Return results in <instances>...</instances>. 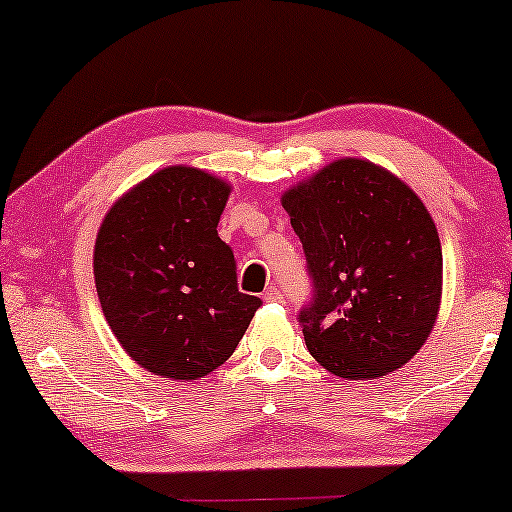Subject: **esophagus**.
Here are the masks:
<instances>
[{
	"label": "esophagus",
	"mask_w": 512,
	"mask_h": 512,
	"mask_svg": "<svg viewBox=\"0 0 512 512\" xmlns=\"http://www.w3.org/2000/svg\"><path fill=\"white\" fill-rule=\"evenodd\" d=\"M282 291L277 289V286H270V289L263 291V300L265 303H282Z\"/></svg>",
	"instance_id": "1"
}]
</instances>
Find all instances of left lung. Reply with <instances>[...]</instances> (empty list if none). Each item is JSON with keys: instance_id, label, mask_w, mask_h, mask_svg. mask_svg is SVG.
Here are the masks:
<instances>
[{"instance_id": "8db88e82", "label": "left lung", "mask_w": 512, "mask_h": 512, "mask_svg": "<svg viewBox=\"0 0 512 512\" xmlns=\"http://www.w3.org/2000/svg\"><path fill=\"white\" fill-rule=\"evenodd\" d=\"M303 242L312 300L298 314L328 373L370 380L401 368L436 324L443 251L424 202L384 167L326 165L282 195Z\"/></svg>"}]
</instances>
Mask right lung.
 Wrapping results in <instances>:
<instances>
[{"instance_id":"add662e5","label":"right lung","mask_w":512,"mask_h":512,"mask_svg":"<svg viewBox=\"0 0 512 512\" xmlns=\"http://www.w3.org/2000/svg\"><path fill=\"white\" fill-rule=\"evenodd\" d=\"M230 186L186 165L130 188L104 216L95 286L121 347L149 373L198 380L240 345L261 298L237 289L216 233Z\"/></svg>"}]
</instances>
